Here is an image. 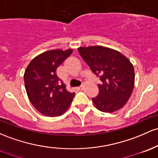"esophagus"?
I'll return each instance as SVG.
<instances>
[{
  "mask_svg": "<svg viewBox=\"0 0 158 158\" xmlns=\"http://www.w3.org/2000/svg\"><path fill=\"white\" fill-rule=\"evenodd\" d=\"M76 88H77L78 91H82V90L83 89V86L81 85V86H79V87H77Z\"/></svg>",
  "mask_w": 158,
  "mask_h": 158,
  "instance_id": "1",
  "label": "esophagus"
}]
</instances>
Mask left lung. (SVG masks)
Listing matches in <instances>:
<instances>
[{"mask_svg": "<svg viewBox=\"0 0 158 158\" xmlns=\"http://www.w3.org/2000/svg\"><path fill=\"white\" fill-rule=\"evenodd\" d=\"M78 51L102 82L98 84V95L92 98L96 108L103 112L122 108L134 88V68L131 61L119 52L104 46L79 47Z\"/></svg>", "mask_w": 158, "mask_h": 158, "instance_id": "obj_1", "label": "left lung"}]
</instances>
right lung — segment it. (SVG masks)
<instances>
[{
    "label": "right lung",
    "instance_id": "right-lung-1",
    "mask_svg": "<svg viewBox=\"0 0 158 158\" xmlns=\"http://www.w3.org/2000/svg\"><path fill=\"white\" fill-rule=\"evenodd\" d=\"M73 52L69 49L50 50L34 58L27 67L24 81L27 97L41 114L55 117L63 115L72 103L75 93L67 91L58 77V67Z\"/></svg>",
    "mask_w": 158,
    "mask_h": 158
}]
</instances>
